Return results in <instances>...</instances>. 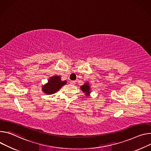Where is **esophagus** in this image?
Wrapping results in <instances>:
<instances>
[{"label": "esophagus", "mask_w": 151, "mask_h": 151, "mask_svg": "<svg viewBox=\"0 0 151 151\" xmlns=\"http://www.w3.org/2000/svg\"><path fill=\"white\" fill-rule=\"evenodd\" d=\"M70 84H75V81H70Z\"/></svg>", "instance_id": "34e87169"}]
</instances>
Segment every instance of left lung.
Returning <instances> with one entry per match:
<instances>
[{
  "label": "left lung",
  "mask_w": 151,
  "mask_h": 151,
  "mask_svg": "<svg viewBox=\"0 0 151 151\" xmlns=\"http://www.w3.org/2000/svg\"><path fill=\"white\" fill-rule=\"evenodd\" d=\"M81 89L84 93H85L86 96H89L91 91H90V87L88 83H85L83 86H81Z\"/></svg>",
  "instance_id": "obj_1"
}]
</instances>
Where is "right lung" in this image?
<instances>
[{"label":"right lung","mask_w":151,"mask_h":151,"mask_svg":"<svg viewBox=\"0 0 151 151\" xmlns=\"http://www.w3.org/2000/svg\"><path fill=\"white\" fill-rule=\"evenodd\" d=\"M66 83V81L61 80L60 76H53L49 78L47 84L42 86V90L47 94H52L58 91Z\"/></svg>","instance_id":"add662e5"}]
</instances>
